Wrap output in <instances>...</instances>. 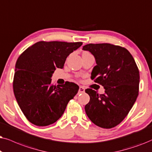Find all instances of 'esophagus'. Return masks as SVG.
Instances as JSON below:
<instances>
[{
    "instance_id": "esophagus-1",
    "label": "esophagus",
    "mask_w": 152,
    "mask_h": 152,
    "mask_svg": "<svg viewBox=\"0 0 152 152\" xmlns=\"http://www.w3.org/2000/svg\"><path fill=\"white\" fill-rule=\"evenodd\" d=\"M85 92V88L83 87L80 86L79 87V90H78V94H82V93Z\"/></svg>"
}]
</instances>
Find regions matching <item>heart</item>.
<instances>
[{
  "label": "heart",
  "mask_w": 152,
  "mask_h": 152,
  "mask_svg": "<svg viewBox=\"0 0 152 152\" xmlns=\"http://www.w3.org/2000/svg\"><path fill=\"white\" fill-rule=\"evenodd\" d=\"M85 53H86V52H85Z\"/></svg>",
  "instance_id": "b5f03b06"
}]
</instances>
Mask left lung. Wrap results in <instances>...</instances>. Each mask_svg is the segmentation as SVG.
Wrapping results in <instances>:
<instances>
[{
	"instance_id": "left-lung-1",
	"label": "left lung",
	"mask_w": 152,
	"mask_h": 152,
	"mask_svg": "<svg viewBox=\"0 0 152 152\" xmlns=\"http://www.w3.org/2000/svg\"><path fill=\"white\" fill-rule=\"evenodd\" d=\"M83 49L91 52L96 60L91 79L105 88L103 94L86 89L90 99L85 106L86 113L96 126L113 128L126 117L138 96V68L131 54L122 46L88 44Z\"/></svg>"
}]
</instances>
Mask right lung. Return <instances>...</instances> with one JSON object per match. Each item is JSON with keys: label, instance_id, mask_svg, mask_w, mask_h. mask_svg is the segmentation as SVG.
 Wrapping results in <instances>:
<instances>
[{"label": "right lung", "instance_id": "1", "mask_svg": "<svg viewBox=\"0 0 152 152\" xmlns=\"http://www.w3.org/2000/svg\"><path fill=\"white\" fill-rule=\"evenodd\" d=\"M82 42L40 41L18 58L13 79L15 98L23 115L32 124L46 126L63 114L69 102L78 93V85L65 82L53 86V73L62 69L66 58Z\"/></svg>", "mask_w": 152, "mask_h": 152}]
</instances>
